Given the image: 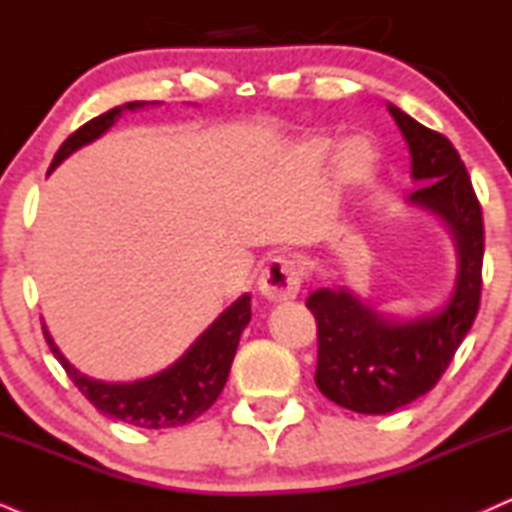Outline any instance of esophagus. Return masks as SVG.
Returning <instances> with one entry per match:
<instances>
[{
    "mask_svg": "<svg viewBox=\"0 0 512 512\" xmlns=\"http://www.w3.org/2000/svg\"><path fill=\"white\" fill-rule=\"evenodd\" d=\"M300 283H303V272L298 262L291 257H274L260 276V291L267 300L286 303L300 293Z\"/></svg>",
    "mask_w": 512,
    "mask_h": 512,
    "instance_id": "34e87169",
    "label": "esophagus"
}]
</instances>
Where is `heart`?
Wrapping results in <instances>:
<instances>
[{
    "mask_svg": "<svg viewBox=\"0 0 512 512\" xmlns=\"http://www.w3.org/2000/svg\"><path fill=\"white\" fill-rule=\"evenodd\" d=\"M331 147L334 145H331L329 140H312V143L307 145V152H310L312 157H326L331 152ZM374 159H377V155H374L372 145H369L367 140H353V143L343 147V176H346L348 181H365V178L372 174Z\"/></svg>",
    "mask_w": 512,
    "mask_h": 512,
    "instance_id": "heart-1",
    "label": "heart"
}]
</instances>
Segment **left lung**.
<instances>
[{
    "instance_id": "8db88e82",
    "label": "left lung",
    "mask_w": 512,
    "mask_h": 512,
    "mask_svg": "<svg viewBox=\"0 0 512 512\" xmlns=\"http://www.w3.org/2000/svg\"><path fill=\"white\" fill-rule=\"evenodd\" d=\"M412 157V178L424 183L408 202L439 217L451 231L458 276L441 310L398 319L362 303L348 288H319L307 298L317 319V389L341 408L386 415L429 393L451 365L477 317L482 298V207L458 150L389 104Z\"/></svg>"
}]
</instances>
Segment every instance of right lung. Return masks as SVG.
Masks as SVG:
<instances>
[{"instance_id": "right-lung-1", "label": "right lung", "mask_w": 512, "mask_h": 512, "mask_svg": "<svg viewBox=\"0 0 512 512\" xmlns=\"http://www.w3.org/2000/svg\"><path fill=\"white\" fill-rule=\"evenodd\" d=\"M145 104L147 102H126L80 126L59 147L49 171L57 169L66 157H71L83 145H90L92 140L107 133L123 112H135V109H143ZM250 315V295L245 293L195 338L193 346L178 357L174 365L152 374V377L128 381V384H109V381L92 379L88 374L78 372L61 355L45 322H42V331H45L49 350L66 369L69 379L102 415L135 424V427L166 429L193 422L207 408H212L229 379L233 355H236L240 334L248 326Z\"/></svg>"}]
</instances>
